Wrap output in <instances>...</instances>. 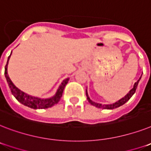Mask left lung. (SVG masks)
I'll return each instance as SVG.
<instances>
[{
	"label": "left lung",
	"mask_w": 151,
	"mask_h": 151,
	"mask_svg": "<svg viewBox=\"0 0 151 151\" xmlns=\"http://www.w3.org/2000/svg\"><path fill=\"white\" fill-rule=\"evenodd\" d=\"M140 78H141V77H140V78H139V80H138L135 84H134L133 88H132L129 91L128 94H127L124 98H122V99H121L120 100H119L118 101H116V102H115V103L113 104H111V105H101V104L96 103V102H95V101H91V100L90 99V98H89V96H88V91H87L86 90L87 99H88V101H89V103H90L91 105H94V106H95V107L97 108H99V109H116V108L119 107V106H121V105H124L127 101H128L129 100V99H130L131 97L133 96V94L135 93L136 90H137V85H138V83H139Z\"/></svg>",
	"instance_id": "left-lung-1"
}]
</instances>
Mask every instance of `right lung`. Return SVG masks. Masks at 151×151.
<instances>
[{
    "instance_id": "add662e5",
    "label": "right lung",
    "mask_w": 151,
    "mask_h": 151,
    "mask_svg": "<svg viewBox=\"0 0 151 151\" xmlns=\"http://www.w3.org/2000/svg\"><path fill=\"white\" fill-rule=\"evenodd\" d=\"M12 54V53H11ZM10 55L8 56V61H7V64L5 66V70H4V74H5V78L7 80V82H8V86L10 88V90L12 91V95L15 97V99L18 100L20 103L23 104L25 106H28L29 108H32V109H47V108L52 107L54 105L57 104L59 102V101L60 100L61 97L63 95V89H64L66 84L68 83V81H69V78H67V79L63 80V82L61 83V84L60 85L59 88L57 89V91L55 94L54 96H52V98H50V99H40V98H37V97L31 96V95H29L25 94L24 92L22 91L20 89H18L17 87L14 85L12 81L10 79L9 76L8 74V60L10 59Z\"/></svg>"
}]
</instances>
